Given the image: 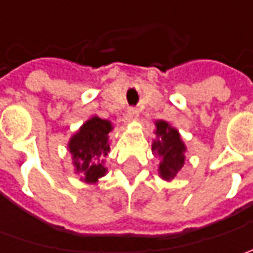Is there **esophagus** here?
Wrapping results in <instances>:
<instances>
[{"instance_id":"34e87169","label":"esophagus","mask_w":253,"mask_h":253,"mask_svg":"<svg viewBox=\"0 0 253 253\" xmlns=\"http://www.w3.org/2000/svg\"><path fill=\"white\" fill-rule=\"evenodd\" d=\"M138 115H139V111L135 107H131L126 111V120L128 121H135V120H138Z\"/></svg>"}]
</instances>
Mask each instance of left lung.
<instances>
[{
	"label": "left lung",
	"mask_w": 253,
	"mask_h": 253,
	"mask_svg": "<svg viewBox=\"0 0 253 253\" xmlns=\"http://www.w3.org/2000/svg\"><path fill=\"white\" fill-rule=\"evenodd\" d=\"M156 136L158 139L153 141L152 149L162 156L159 173L163 179H173L184 165L186 146L180 139L179 132L168 122H156Z\"/></svg>",
	"instance_id": "8db88e82"
}]
</instances>
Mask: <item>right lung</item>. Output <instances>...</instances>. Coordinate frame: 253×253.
Instances as JSON below:
<instances>
[{
    "label": "right lung",
    "instance_id": "right-lung-1",
    "mask_svg": "<svg viewBox=\"0 0 253 253\" xmlns=\"http://www.w3.org/2000/svg\"><path fill=\"white\" fill-rule=\"evenodd\" d=\"M111 129V122L92 117L69 142L76 171L80 173L87 183H95L107 171L102 159L110 152L108 133Z\"/></svg>",
    "mask_w": 253,
    "mask_h": 253
}]
</instances>
